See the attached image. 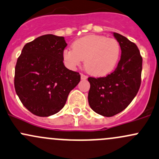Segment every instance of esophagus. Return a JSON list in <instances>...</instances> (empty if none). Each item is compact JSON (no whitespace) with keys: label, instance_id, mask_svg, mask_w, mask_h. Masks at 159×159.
Instances as JSON below:
<instances>
[{"label":"esophagus","instance_id":"obj_1","mask_svg":"<svg viewBox=\"0 0 159 159\" xmlns=\"http://www.w3.org/2000/svg\"><path fill=\"white\" fill-rule=\"evenodd\" d=\"M81 78L82 80H86L87 78H88V76H87V75H84V74H81Z\"/></svg>","mask_w":159,"mask_h":159}]
</instances>
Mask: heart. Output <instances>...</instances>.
Wrapping results in <instances>:
<instances>
[{
    "mask_svg": "<svg viewBox=\"0 0 159 159\" xmlns=\"http://www.w3.org/2000/svg\"><path fill=\"white\" fill-rule=\"evenodd\" d=\"M72 49L63 51V59L67 66L75 69L84 59L85 69L94 76H104L111 72L121 52L117 40L93 34L75 40Z\"/></svg>",
    "mask_w": 159,
    "mask_h": 159,
    "instance_id": "b5f03b06",
    "label": "heart"
}]
</instances>
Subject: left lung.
Returning <instances> with one entry per match:
<instances>
[{"label":"left lung","mask_w":159,"mask_h":159,"mask_svg":"<svg viewBox=\"0 0 159 159\" xmlns=\"http://www.w3.org/2000/svg\"><path fill=\"white\" fill-rule=\"evenodd\" d=\"M113 36L121 48L117 67L106 77L88 78L90 107L107 117L123 111L134 99L141 84L143 68V58L136 45L119 33H113Z\"/></svg>","instance_id":"1"}]
</instances>
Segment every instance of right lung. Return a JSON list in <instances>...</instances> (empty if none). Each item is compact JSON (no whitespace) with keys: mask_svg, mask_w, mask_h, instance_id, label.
<instances>
[{"mask_svg":"<svg viewBox=\"0 0 159 159\" xmlns=\"http://www.w3.org/2000/svg\"><path fill=\"white\" fill-rule=\"evenodd\" d=\"M64 37L43 35L26 43L15 67L14 88L23 106L34 115L49 116L66 104L81 75L63 63Z\"/></svg>","mask_w":159,"mask_h":159,"instance_id":"1","label":"right lung"}]
</instances>
